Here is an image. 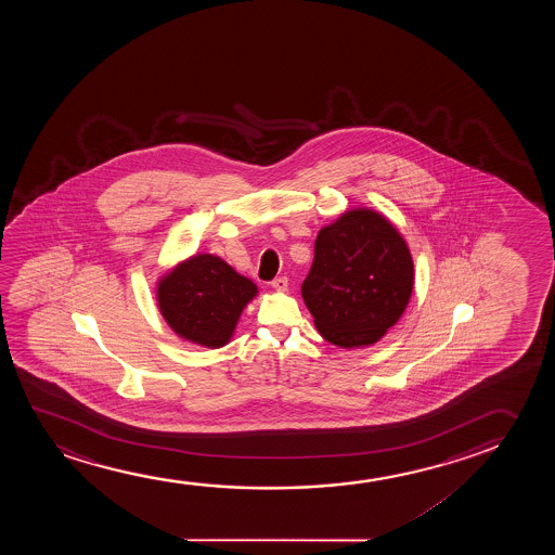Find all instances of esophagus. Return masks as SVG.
<instances>
[{"label": "esophagus", "mask_w": 555, "mask_h": 555, "mask_svg": "<svg viewBox=\"0 0 555 555\" xmlns=\"http://www.w3.org/2000/svg\"><path fill=\"white\" fill-rule=\"evenodd\" d=\"M271 286H273L276 292H286L288 289V279L286 276H279V279H274L271 282Z\"/></svg>", "instance_id": "obj_1"}]
</instances>
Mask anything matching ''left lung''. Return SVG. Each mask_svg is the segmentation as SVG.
I'll return each mask as SVG.
<instances>
[{"mask_svg": "<svg viewBox=\"0 0 555 555\" xmlns=\"http://www.w3.org/2000/svg\"><path fill=\"white\" fill-rule=\"evenodd\" d=\"M413 284L405 238L387 216L360 206L320 229L301 296L326 341L362 349L402 319Z\"/></svg>", "mask_w": 555, "mask_h": 555, "instance_id": "1", "label": "left lung"}]
</instances>
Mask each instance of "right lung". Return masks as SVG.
Returning <instances> with one entry per match:
<instances>
[{"label": "right lung", "mask_w": 555, "mask_h": 555, "mask_svg": "<svg viewBox=\"0 0 555 555\" xmlns=\"http://www.w3.org/2000/svg\"><path fill=\"white\" fill-rule=\"evenodd\" d=\"M157 307L185 341L220 349L231 341L244 307L258 286L214 254H195L157 281Z\"/></svg>", "instance_id": "obj_1"}]
</instances>
